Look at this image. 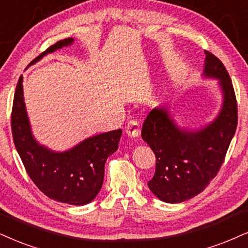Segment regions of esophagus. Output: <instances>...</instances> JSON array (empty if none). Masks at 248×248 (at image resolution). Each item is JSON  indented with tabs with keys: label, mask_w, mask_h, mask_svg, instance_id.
<instances>
[{
	"label": "esophagus",
	"mask_w": 248,
	"mask_h": 248,
	"mask_svg": "<svg viewBox=\"0 0 248 248\" xmlns=\"http://www.w3.org/2000/svg\"><path fill=\"white\" fill-rule=\"evenodd\" d=\"M125 131H126V134L131 138H138L140 136V132H141V129H140V123L136 119H132L127 123L126 127H125Z\"/></svg>",
	"instance_id": "1"
}]
</instances>
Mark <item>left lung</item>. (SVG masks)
Wrapping results in <instances>:
<instances>
[{"instance_id":"8db88e82","label":"left lung","mask_w":248,"mask_h":248,"mask_svg":"<svg viewBox=\"0 0 248 248\" xmlns=\"http://www.w3.org/2000/svg\"><path fill=\"white\" fill-rule=\"evenodd\" d=\"M203 79L217 80L221 106L213 121L189 129L169 105L149 112L142 125L143 141L154 152L156 168L148 187L161 201L179 203L202 192L218 172L237 127V101L223 63L204 51Z\"/></svg>"}]
</instances>
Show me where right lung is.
Listing matches in <instances>:
<instances>
[{"label": "right lung", "mask_w": 248, "mask_h": 248, "mask_svg": "<svg viewBox=\"0 0 248 248\" xmlns=\"http://www.w3.org/2000/svg\"><path fill=\"white\" fill-rule=\"evenodd\" d=\"M73 44V38L56 42L33 60L29 66L48 54ZM11 127L15 146L33 183L48 198L73 206L90 203L99 194L103 184L106 161L117 151L122 136L121 129L95 134L62 152L40 143L33 134L27 115L23 76L15 92Z\"/></svg>", "instance_id": "add662e5"}]
</instances>
